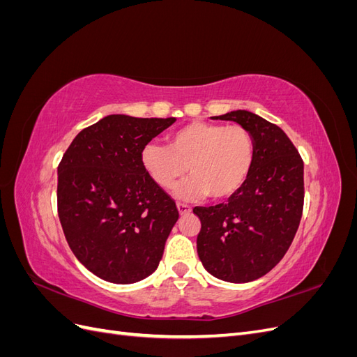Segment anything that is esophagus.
<instances>
[{"label":"esophagus","instance_id":"34e87169","mask_svg":"<svg viewBox=\"0 0 357 357\" xmlns=\"http://www.w3.org/2000/svg\"><path fill=\"white\" fill-rule=\"evenodd\" d=\"M177 210L180 213V215H185V214L190 213V207L186 204H177Z\"/></svg>","mask_w":357,"mask_h":357}]
</instances>
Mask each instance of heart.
Returning <instances> with one entry per match:
<instances>
[{
  "mask_svg": "<svg viewBox=\"0 0 357 357\" xmlns=\"http://www.w3.org/2000/svg\"><path fill=\"white\" fill-rule=\"evenodd\" d=\"M255 139L241 125L192 122L168 137V146L149 143L142 150V164L156 186L168 190L186 174L176 189L180 199H226L234 197L250 176L255 164Z\"/></svg>",
  "mask_w": 357,
  "mask_h": 357,
  "instance_id": "1",
  "label": "heart"
}]
</instances>
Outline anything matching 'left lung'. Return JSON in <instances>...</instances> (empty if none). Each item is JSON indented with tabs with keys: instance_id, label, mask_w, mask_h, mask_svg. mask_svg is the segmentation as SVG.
Segmentation results:
<instances>
[{
	"instance_id": "obj_1",
	"label": "left lung",
	"mask_w": 357,
	"mask_h": 357,
	"mask_svg": "<svg viewBox=\"0 0 357 357\" xmlns=\"http://www.w3.org/2000/svg\"><path fill=\"white\" fill-rule=\"evenodd\" d=\"M213 119L244 126L255 139V164L244 186L226 204L195 207L201 220L197 250L204 268L228 283L264 277L295 238L304 207V162L277 125L247 110Z\"/></svg>"
}]
</instances>
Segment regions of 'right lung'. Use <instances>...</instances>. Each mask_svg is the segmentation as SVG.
Wrapping results in <instances>:
<instances>
[{
  "label": "right lung",
  "mask_w": 357,
  "mask_h": 357,
  "mask_svg": "<svg viewBox=\"0 0 357 357\" xmlns=\"http://www.w3.org/2000/svg\"><path fill=\"white\" fill-rule=\"evenodd\" d=\"M176 122L110 114L83 129L58 167V213L75 257L114 284L156 271L178 220L142 164L143 147Z\"/></svg>",
  "instance_id": "obj_1"
}]
</instances>
